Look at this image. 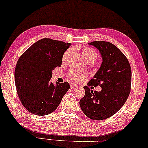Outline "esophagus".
I'll return each mask as SVG.
<instances>
[{
	"label": "esophagus",
	"mask_w": 148,
	"mask_h": 148,
	"mask_svg": "<svg viewBox=\"0 0 148 148\" xmlns=\"http://www.w3.org/2000/svg\"><path fill=\"white\" fill-rule=\"evenodd\" d=\"M70 86H71V87H72V88H75V87H77L78 85H76V84H74V83H71Z\"/></svg>",
	"instance_id": "34e87169"
}]
</instances>
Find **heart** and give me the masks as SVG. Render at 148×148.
I'll return each mask as SVG.
<instances>
[{"mask_svg": "<svg viewBox=\"0 0 148 148\" xmlns=\"http://www.w3.org/2000/svg\"><path fill=\"white\" fill-rule=\"evenodd\" d=\"M71 53V50L69 49L65 52L63 55V60L65 61L68 59ZM82 55L85 58V59L87 62L93 63L98 58V53L94 50L89 47H84L81 50ZM87 73L85 71L80 70H71L68 72V77L73 81L80 82L83 78L87 77Z\"/></svg>", "mask_w": 148, "mask_h": 148, "instance_id": "heart-1", "label": "heart"}]
</instances>
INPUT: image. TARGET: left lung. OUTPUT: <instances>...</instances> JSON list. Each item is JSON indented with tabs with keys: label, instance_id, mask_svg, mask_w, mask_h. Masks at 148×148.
I'll list each match as a JSON object with an SVG mask.
<instances>
[{
	"label": "left lung",
	"instance_id": "1",
	"mask_svg": "<svg viewBox=\"0 0 148 148\" xmlns=\"http://www.w3.org/2000/svg\"><path fill=\"white\" fill-rule=\"evenodd\" d=\"M89 44L100 51L102 63L87 85H100L102 90L93 91L85 86V95L79 103L89 118L102 120L117 113L128 99L131 89V68L126 56L111 43L95 41Z\"/></svg>",
	"mask_w": 148,
	"mask_h": 148
}]
</instances>
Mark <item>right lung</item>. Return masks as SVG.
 I'll return each instance as SVG.
<instances>
[{"label": "right lung", "instance_id": "right-lung-1", "mask_svg": "<svg viewBox=\"0 0 148 148\" xmlns=\"http://www.w3.org/2000/svg\"><path fill=\"white\" fill-rule=\"evenodd\" d=\"M70 43L44 38L20 56L15 69V83L24 108L36 115L55 111L70 89L68 82L56 85L50 81L52 71L61 67L63 55Z\"/></svg>", "mask_w": 148, "mask_h": 148}]
</instances>
